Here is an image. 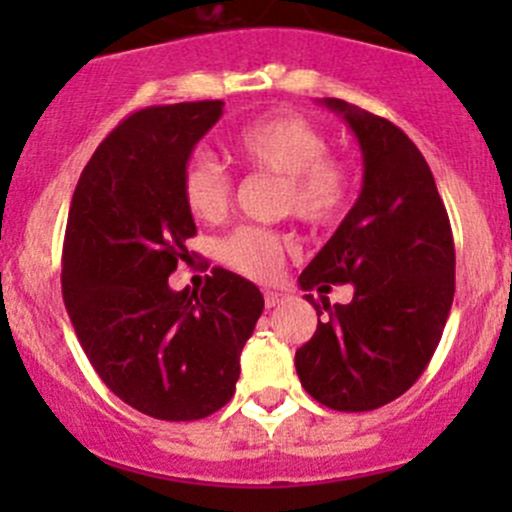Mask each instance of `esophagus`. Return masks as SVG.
Instances as JSON below:
<instances>
[{"instance_id":"34e87169","label":"esophagus","mask_w":512,"mask_h":512,"mask_svg":"<svg viewBox=\"0 0 512 512\" xmlns=\"http://www.w3.org/2000/svg\"><path fill=\"white\" fill-rule=\"evenodd\" d=\"M289 299L287 292H272V289H267L265 292V307L272 309V307H280V304H285Z\"/></svg>"}]
</instances>
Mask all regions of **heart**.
I'll use <instances>...</instances> for the list:
<instances>
[{
	"instance_id": "1",
	"label": "heart",
	"mask_w": 512,
	"mask_h": 512,
	"mask_svg": "<svg viewBox=\"0 0 512 512\" xmlns=\"http://www.w3.org/2000/svg\"><path fill=\"white\" fill-rule=\"evenodd\" d=\"M230 153L252 170L282 175L280 210L302 223L324 227L342 218L352 198L354 178L344 160L329 156V141L314 123L292 111H275L237 128ZM183 200L200 223L225 218L232 200L230 173L210 156H193L183 170ZM294 250L287 235L267 227L242 225L218 245L227 267L250 280H272Z\"/></svg>"
}]
</instances>
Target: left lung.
Wrapping results in <instances>:
<instances>
[{
    "label": "left lung",
    "mask_w": 512,
    "mask_h": 512,
    "mask_svg": "<svg viewBox=\"0 0 512 512\" xmlns=\"http://www.w3.org/2000/svg\"><path fill=\"white\" fill-rule=\"evenodd\" d=\"M349 123L364 158L359 200L299 275L317 332L294 354L304 391L334 411H374L416 384L441 342L456 289L446 205L426 158L386 118L324 98ZM332 284H352L349 305L328 304Z\"/></svg>",
    "instance_id": "8db88e82"
}]
</instances>
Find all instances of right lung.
I'll return each mask as SVG.
<instances>
[{"instance_id":"add662e5","label":"right lung","mask_w":512,"mask_h":512,"mask_svg":"<svg viewBox=\"0 0 512 512\" xmlns=\"http://www.w3.org/2000/svg\"><path fill=\"white\" fill-rule=\"evenodd\" d=\"M223 101L131 113L86 163L66 220L61 289L103 384L141 414L198 421L223 409L265 309L245 277L215 267L200 292L168 277L195 235L183 170Z\"/></svg>"}]
</instances>
